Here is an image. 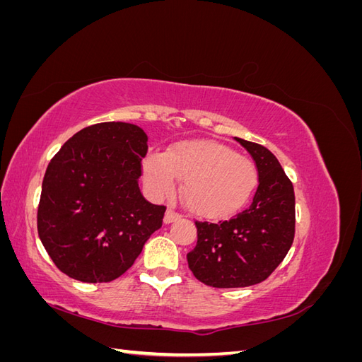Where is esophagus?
I'll use <instances>...</instances> for the list:
<instances>
[{
	"label": "esophagus",
	"instance_id": "esophagus-1",
	"mask_svg": "<svg viewBox=\"0 0 362 362\" xmlns=\"http://www.w3.org/2000/svg\"><path fill=\"white\" fill-rule=\"evenodd\" d=\"M180 217H181L180 213L172 210V208H168L166 214H164V223H172V222H175V221H178Z\"/></svg>",
	"mask_w": 362,
	"mask_h": 362
}]
</instances>
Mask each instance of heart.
<instances>
[{"mask_svg":"<svg viewBox=\"0 0 362 362\" xmlns=\"http://www.w3.org/2000/svg\"><path fill=\"white\" fill-rule=\"evenodd\" d=\"M144 173L157 196L169 194L180 180L182 202L193 213L211 218L240 210L258 184L254 161L211 140H185L164 156L149 154Z\"/></svg>","mask_w":362,"mask_h":362,"instance_id":"1","label":"heart"}]
</instances>
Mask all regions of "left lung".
<instances>
[{
    "instance_id": "1",
    "label": "left lung",
    "mask_w": 362,
    "mask_h": 362,
    "mask_svg": "<svg viewBox=\"0 0 362 362\" xmlns=\"http://www.w3.org/2000/svg\"><path fill=\"white\" fill-rule=\"evenodd\" d=\"M255 161L254 201L225 222H196L198 243L187 254L196 279L216 288L259 284L286 258L294 238V190L278 158L258 144L235 137Z\"/></svg>"
}]
</instances>
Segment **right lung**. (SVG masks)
Returning a JSON list of instances; mask_svg holds the SVG:
<instances>
[{
	"mask_svg": "<svg viewBox=\"0 0 362 362\" xmlns=\"http://www.w3.org/2000/svg\"><path fill=\"white\" fill-rule=\"evenodd\" d=\"M148 136L137 125L83 128L49 161L37 210L39 238L54 264L81 282H110L134 264L161 228L164 205L139 189Z\"/></svg>",
	"mask_w": 362,
	"mask_h": 362,
	"instance_id": "right-lung-1",
	"label": "right lung"
}]
</instances>
